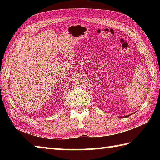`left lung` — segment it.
<instances>
[{"label":"left lung","instance_id":"1","mask_svg":"<svg viewBox=\"0 0 160 160\" xmlns=\"http://www.w3.org/2000/svg\"><path fill=\"white\" fill-rule=\"evenodd\" d=\"M123 117H125V116H123Z\"/></svg>","mask_w":160,"mask_h":160}]
</instances>
